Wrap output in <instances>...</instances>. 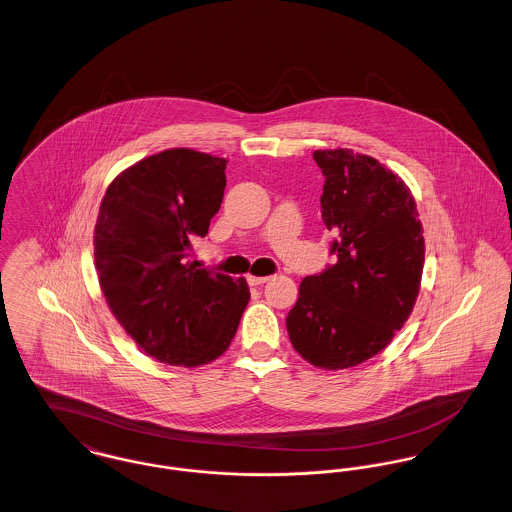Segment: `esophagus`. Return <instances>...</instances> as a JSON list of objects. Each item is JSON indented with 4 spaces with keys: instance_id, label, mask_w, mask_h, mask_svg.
Wrapping results in <instances>:
<instances>
[{
    "instance_id": "34e87169",
    "label": "esophagus",
    "mask_w": 512,
    "mask_h": 512,
    "mask_svg": "<svg viewBox=\"0 0 512 512\" xmlns=\"http://www.w3.org/2000/svg\"><path fill=\"white\" fill-rule=\"evenodd\" d=\"M268 280H270L268 276H253V274L247 276V284L249 286H261V284H265Z\"/></svg>"
}]
</instances>
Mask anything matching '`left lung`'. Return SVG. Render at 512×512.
<instances>
[{
  "mask_svg": "<svg viewBox=\"0 0 512 512\" xmlns=\"http://www.w3.org/2000/svg\"><path fill=\"white\" fill-rule=\"evenodd\" d=\"M324 174L322 220L338 238L336 263L305 276L286 318L293 349L328 370L380 353L413 311L424 236L405 182L351 149L315 151Z\"/></svg>",
  "mask_w": 512,
  "mask_h": 512,
  "instance_id": "8db88e82",
  "label": "left lung"
}]
</instances>
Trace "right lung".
Returning <instances> with one entry per match:
<instances>
[{"label": "right lung", "instance_id": "1", "mask_svg": "<svg viewBox=\"0 0 512 512\" xmlns=\"http://www.w3.org/2000/svg\"><path fill=\"white\" fill-rule=\"evenodd\" d=\"M226 163L186 147L161 151L121 172L99 207L101 292L126 334L165 365L215 361L249 301L244 278L190 259L220 209Z\"/></svg>", "mask_w": 512, "mask_h": 512}]
</instances>
